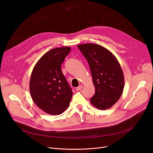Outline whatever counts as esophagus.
<instances>
[{"instance_id":"1","label":"esophagus","mask_w":153,"mask_h":153,"mask_svg":"<svg viewBox=\"0 0 153 153\" xmlns=\"http://www.w3.org/2000/svg\"><path fill=\"white\" fill-rule=\"evenodd\" d=\"M82 87H83V86H82V85H80L79 86H78V87H76V90H77V91H80L81 89H82Z\"/></svg>"}]
</instances>
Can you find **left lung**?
I'll return each instance as SVG.
<instances>
[{
    "label": "left lung",
    "instance_id": "1",
    "mask_svg": "<svg viewBox=\"0 0 153 153\" xmlns=\"http://www.w3.org/2000/svg\"><path fill=\"white\" fill-rule=\"evenodd\" d=\"M77 47L89 63L92 76L95 94L90 100L91 103L100 110L113 106L124 88V76L118 60L106 48L97 44Z\"/></svg>",
    "mask_w": 153,
    "mask_h": 153
}]
</instances>
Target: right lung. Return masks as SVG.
I'll return each instance as SVG.
<instances>
[{
	"label": "right lung",
	"mask_w": 153,
	"mask_h": 153,
	"mask_svg": "<svg viewBox=\"0 0 153 153\" xmlns=\"http://www.w3.org/2000/svg\"><path fill=\"white\" fill-rule=\"evenodd\" d=\"M70 51L69 47L51 50L39 59L32 71L31 98L48 114L60 115L70 103L73 93L61 71V64Z\"/></svg>",
	"instance_id": "add662e5"
}]
</instances>
